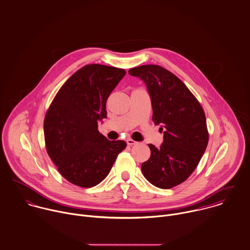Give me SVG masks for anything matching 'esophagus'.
I'll return each instance as SVG.
<instances>
[{"mask_svg": "<svg viewBox=\"0 0 250 250\" xmlns=\"http://www.w3.org/2000/svg\"><path fill=\"white\" fill-rule=\"evenodd\" d=\"M126 143H127V145H129V146H132V145L137 144V142H136V141H134V140H132V139H130V138L126 140Z\"/></svg>", "mask_w": 250, "mask_h": 250, "instance_id": "34e87169", "label": "esophagus"}]
</instances>
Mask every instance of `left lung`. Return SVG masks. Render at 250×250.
<instances>
[{
    "mask_svg": "<svg viewBox=\"0 0 250 250\" xmlns=\"http://www.w3.org/2000/svg\"><path fill=\"white\" fill-rule=\"evenodd\" d=\"M142 80L152 102L153 121L164 130L160 148L148 144L151 156L141 166L154 186L170 189L184 182L198 167L208 143L205 112L184 83L159 65L128 70Z\"/></svg>",
    "mask_w": 250,
    "mask_h": 250,
    "instance_id": "obj_1",
    "label": "left lung"
}]
</instances>
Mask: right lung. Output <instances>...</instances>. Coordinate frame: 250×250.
Returning a JSON list of instances; mask_svg holds the SVG:
<instances>
[{"label":"right lung","mask_w":250,"mask_h":250,"mask_svg":"<svg viewBox=\"0 0 250 250\" xmlns=\"http://www.w3.org/2000/svg\"><path fill=\"white\" fill-rule=\"evenodd\" d=\"M125 73L106 65H85L66 81L46 112L47 154L74 185L99 184L126 147L125 141H110L98 131V122L107 118V99Z\"/></svg>","instance_id":"1"}]
</instances>
